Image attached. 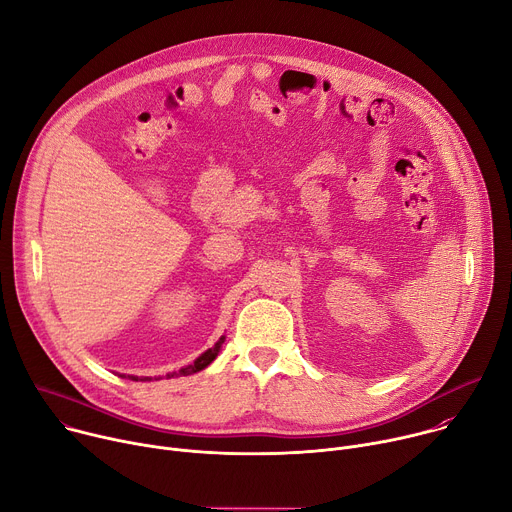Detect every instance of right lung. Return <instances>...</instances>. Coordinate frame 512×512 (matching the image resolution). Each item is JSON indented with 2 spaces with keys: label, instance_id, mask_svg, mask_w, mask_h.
<instances>
[{
  "label": "right lung",
  "instance_id": "obj_1",
  "mask_svg": "<svg viewBox=\"0 0 512 512\" xmlns=\"http://www.w3.org/2000/svg\"><path fill=\"white\" fill-rule=\"evenodd\" d=\"M223 342H225V336L221 338V340H218L212 348H208L202 356H198L192 364H188V367L186 369H180L178 373H172V375H168V377H176V375H192V373H198V371H202V369H206L208 367V364L218 356V352H221V346H223ZM133 381H137L135 377H131ZM143 381H150V379H143Z\"/></svg>",
  "mask_w": 512,
  "mask_h": 512
}]
</instances>
